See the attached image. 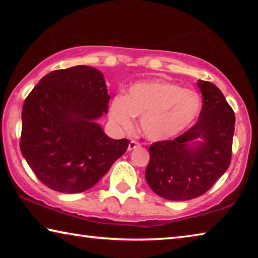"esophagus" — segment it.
Instances as JSON below:
<instances>
[{"instance_id":"1","label":"esophagus","mask_w":258,"mask_h":258,"mask_svg":"<svg viewBox=\"0 0 258 258\" xmlns=\"http://www.w3.org/2000/svg\"><path fill=\"white\" fill-rule=\"evenodd\" d=\"M140 146V143L139 142H137V141H131L130 143H128V151H131V150H134V149H137V148H139Z\"/></svg>"}]
</instances>
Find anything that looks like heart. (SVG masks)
<instances>
[{
  "mask_svg": "<svg viewBox=\"0 0 258 258\" xmlns=\"http://www.w3.org/2000/svg\"><path fill=\"white\" fill-rule=\"evenodd\" d=\"M202 109L203 100L196 91L156 80L137 83L125 97L113 98L109 118L118 127L131 131L134 116H141L140 125L145 137L152 141H165L191 127Z\"/></svg>",
  "mask_w": 258,
  "mask_h": 258,
  "instance_id": "obj_1",
  "label": "heart"
}]
</instances>
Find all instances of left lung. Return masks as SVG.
<instances>
[{"label":"left lung","mask_w":258,"mask_h":258,"mask_svg":"<svg viewBox=\"0 0 258 258\" xmlns=\"http://www.w3.org/2000/svg\"><path fill=\"white\" fill-rule=\"evenodd\" d=\"M203 109L198 121L172 141L149 148L146 180L168 200H190L204 195L228 169L234 133V112L211 82L198 81Z\"/></svg>","instance_id":"obj_1"}]
</instances>
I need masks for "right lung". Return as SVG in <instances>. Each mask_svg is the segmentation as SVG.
<instances>
[{
    "mask_svg": "<svg viewBox=\"0 0 258 258\" xmlns=\"http://www.w3.org/2000/svg\"><path fill=\"white\" fill-rule=\"evenodd\" d=\"M109 100L103 74L89 66L51 72L28 94L20 150L43 184L80 194L125 154L128 140L109 138L97 123Z\"/></svg>",
    "mask_w": 258,
    "mask_h": 258,
    "instance_id": "right-lung-1",
    "label": "right lung"
}]
</instances>
